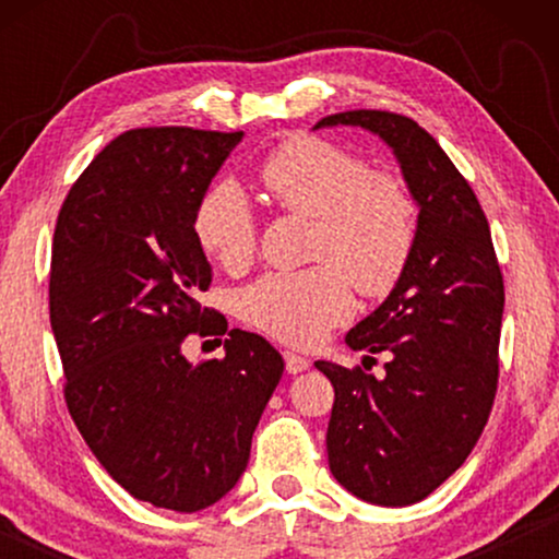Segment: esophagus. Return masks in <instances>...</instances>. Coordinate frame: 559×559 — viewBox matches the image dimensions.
I'll return each mask as SVG.
<instances>
[{
    "mask_svg": "<svg viewBox=\"0 0 559 559\" xmlns=\"http://www.w3.org/2000/svg\"><path fill=\"white\" fill-rule=\"evenodd\" d=\"M285 366H287V373H302L310 369V361L300 354H295V350H285Z\"/></svg>",
    "mask_w": 559,
    "mask_h": 559,
    "instance_id": "obj_1",
    "label": "esophagus"
}]
</instances>
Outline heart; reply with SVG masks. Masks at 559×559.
<instances>
[{
  "mask_svg": "<svg viewBox=\"0 0 559 559\" xmlns=\"http://www.w3.org/2000/svg\"><path fill=\"white\" fill-rule=\"evenodd\" d=\"M266 195L282 211L316 218L302 272H266L236 295V312L272 338L312 346L348 318L352 285L386 295L407 270L417 241V203L386 173H371L354 152L318 136H295L259 167ZM198 249L226 272L257 254V221L234 182H218L193 211Z\"/></svg>",
  "mask_w": 559,
  "mask_h": 559,
  "instance_id": "b5f03b06",
  "label": "heart"
}]
</instances>
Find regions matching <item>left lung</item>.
Returning a JSON list of instances; mask_svg holds the SVG:
<instances>
[{
  "label": "left lung",
  "instance_id": "1",
  "mask_svg": "<svg viewBox=\"0 0 559 559\" xmlns=\"http://www.w3.org/2000/svg\"><path fill=\"white\" fill-rule=\"evenodd\" d=\"M320 127L377 134L419 209L407 270L346 333L354 350H386L384 379L361 366L316 361L335 389L325 435L335 480L369 503L409 507L461 468L491 415L503 277L476 193L417 121L358 109Z\"/></svg>",
  "mask_w": 559,
  "mask_h": 559
}]
</instances>
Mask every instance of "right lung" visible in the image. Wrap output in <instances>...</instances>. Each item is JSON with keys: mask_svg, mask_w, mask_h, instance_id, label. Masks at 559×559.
<instances>
[{"mask_svg": "<svg viewBox=\"0 0 559 559\" xmlns=\"http://www.w3.org/2000/svg\"><path fill=\"white\" fill-rule=\"evenodd\" d=\"M241 136L119 134L73 182L52 236L50 325L68 412L121 488L182 514L236 486L285 371L262 335L239 328L224 358L182 356L188 333L228 328L198 302L213 274L190 224Z\"/></svg>", "mask_w": 559, "mask_h": 559, "instance_id": "1", "label": "right lung"}]
</instances>
